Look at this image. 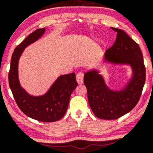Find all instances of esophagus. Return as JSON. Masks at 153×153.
I'll list each match as a JSON object with an SVG mask.
<instances>
[{"instance_id": "34e87169", "label": "esophagus", "mask_w": 153, "mask_h": 153, "mask_svg": "<svg viewBox=\"0 0 153 153\" xmlns=\"http://www.w3.org/2000/svg\"><path fill=\"white\" fill-rule=\"evenodd\" d=\"M76 80L78 84H82L83 82V73H78L76 75Z\"/></svg>"}]
</instances>
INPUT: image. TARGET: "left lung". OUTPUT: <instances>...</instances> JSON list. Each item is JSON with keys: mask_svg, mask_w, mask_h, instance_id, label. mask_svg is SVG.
<instances>
[{"mask_svg": "<svg viewBox=\"0 0 153 153\" xmlns=\"http://www.w3.org/2000/svg\"><path fill=\"white\" fill-rule=\"evenodd\" d=\"M117 33L114 44L103 54V63L109 66H128L131 77L123 86L111 88L99 68L84 74L89 106L96 117L117 119L129 113L139 101L145 82V67L139 45L125 31L111 27Z\"/></svg>", "mask_w": 153, "mask_h": 153, "instance_id": "1", "label": "left lung"}]
</instances>
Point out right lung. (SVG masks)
<instances>
[{"label":"right lung","mask_w":153,"mask_h":153,"mask_svg":"<svg viewBox=\"0 0 153 153\" xmlns=\"http://www.w3.org/2000/svg\"><path fill=\"white\" fill-rule=\"evenodd\" d=\"M45 32V28L36 29L15 49L10 61L8 82L16 102L24 114L39 122H53L65 114L72 93L78 85L75 73L59 75L47 92L40 96L27 92L19 78V59L24 50L41 38Z\"/></svg>","instance_id":"1"}]
</instances>
